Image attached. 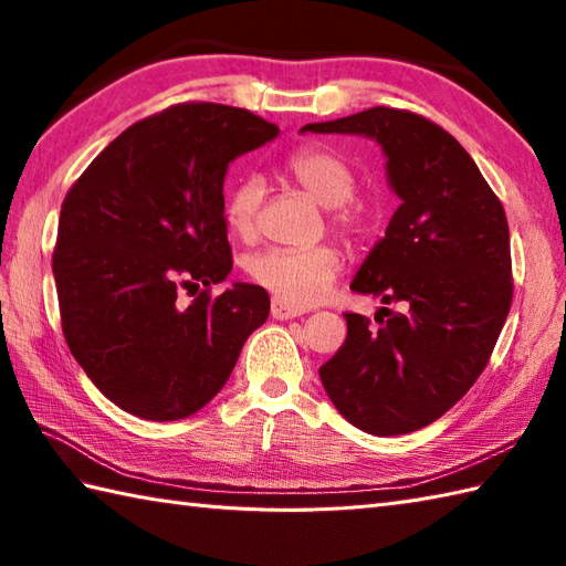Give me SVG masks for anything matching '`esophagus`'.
Here are the masks:
<instances>
[{
    "instance_id": "1",
    "label": "esophagus",
    "mask_w": 566,
    "mask_h": 566,
    "mask_svg": "<svg viewBox=\"0 0 566 566\" xmlns=\"http://www.w3.org/2000/svg\"><path fill=\"white\" fill-rule=\"evenodd\" d=\"M270 314H272V318H276V321H290V318L302 316L304 311H302V308H292V306H286V304H282V302H280V298H272Z\"/></svg>"
}]
</instances>
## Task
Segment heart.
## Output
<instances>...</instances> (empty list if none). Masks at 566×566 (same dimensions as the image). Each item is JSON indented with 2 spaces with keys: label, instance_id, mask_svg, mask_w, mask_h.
I'll return each mask as SVG.
<instances>
[{
  "label": "heart",
  "instance_id": "1",
  "mask_svg": "<svg viewBox=\"0 0 566 566\" xmlns=\"http://www.w3.org/2000/svg\"><path fill=\"white\" fill-rule=\"evenodd\" d=\"M292 182L328 209L331 228L345 240L363 238L369 216L363 203L353 201L357 179L353 167L335 153L321 148H302L284 165ZM264 203V182L245 177L226 199V226L233 235L250 240L258 233ZM250 280L268 290L274 298L292 308H306L321 302L340 272V255L331 245L316 248H272L262 250L245 262Z\"/></svg>",
  "mask_w": 566,
  "mask_h": 566
}]
</instances>
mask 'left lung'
<instances>
[{
  "instance_id": "8db88e82",
  "label": "left lung",
  "mask_w": 566,
  "mask_h": 566,
  "mask_svg": "<svg viewBox=\"0 0 566 566\" xmlns=\"http://www.w3.org/2000/svg\"><path fill=\"white\" fill-rule=\"evenodd\" d=\"M302 134L365 136L387 158L401 203L350 284L381 298V326L345 314L347 338L318 375L355 428L406 436L450 411L494 350L513 298L506 213L469 153L418 114L375 106Z\"/></svg>"
}]
</instances>
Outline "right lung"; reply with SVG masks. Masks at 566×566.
I'll return each mask as SVG.
<instances>
[{"mask_svg": "<svg viewBox=\"0 0 566 566\" xmlns=\"http://www.w3.org/2000/svg\"><path fill=\"white\" fill-rule=\"evenodd\" d=\"M280 128L223 104H179L126 128L60 209L53 274L70 353L94 387L146 420L201 411L270 316L258 284L209 286L233 270L223 179ZM208 286L185 307L176 296Z\"/></svg>", "mask_w": 566, "mask_h": 566, "instance_id": "obj_1", "label": "right lung"}]
</instances>
